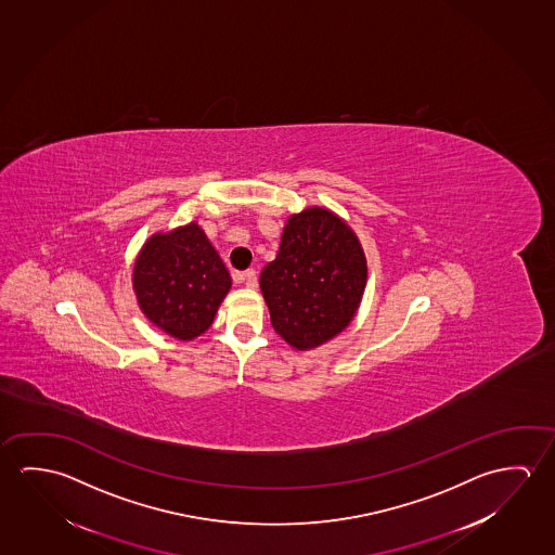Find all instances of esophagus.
Returning a JSON list of instances; mask_svg holds the SVG:
<instances>
[{"label":"esophagus","mask_w":555,"mask_h":555,"mask_svg":"<svg viewBox=\"0 0 555 555\" xmlns=\"http://www.w3.org/2000/svg\"><path fill=\"white\" fill-rule=\"evenodd\" d=\"M234 279L237 282H246L247 288H255L257 286V273H255V269H249L246 273L234 274Z\"/></svg>","instance_id":"34e87169"}]
</instances>
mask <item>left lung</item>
<instances>
[{"instance_id":"obj_1","label":"left lung","mask_w":555,"mask_h":555,"mask_svg":"<svg viewBox=\"0 0 555 555\" xmlns=\"http://www.w3.org/2000/svg\"><path fill=\"white\" fill-rule=\"evenodd\" d=\"M367 264L345 220L313 207L286 222L281 249L259 279L274 331L298 350L338 335L354 318Z\"/></svg>"}]
</instances>
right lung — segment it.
Masks as SVG:
<instances>
[{
    "mask_svg": "<svg viewBox=\"0 0 555 555\" xmlns=\"http://www.w3.org/2000/svg\"><path fill=\"white\" fill-rule=\"evenodd\" d=\"M230 284L227 267L195 222L151 237L133 269L143 313L180 340L210 327Z\"/></svg>",
    "mask_w": 555,
    "mask_h": 555,
    "instance_id": "right-lung-1",
    "label": "right lung"
}]
</instances>
